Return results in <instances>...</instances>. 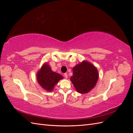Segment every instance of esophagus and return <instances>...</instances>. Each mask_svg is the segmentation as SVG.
<instances>
[{"label":"esophagus","mask_w":133,"mask_h":133,"mask_svg":"<svg viewBox=\"0 0 133 133\" xmlns=\"http://www.w3.org/2000/svg\"><path fill=\"white\" fill-rule=\"evenodd\" d=\"M64 76H65V78H68V74H67V73H64Z\"/></svg>","instance_id":"esophagus-1"}]
</instances>
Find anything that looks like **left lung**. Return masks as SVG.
Masks as SVG:
<instances>
[{
	"label": "left lung",
	"instance_id": "1",
	"mask_svg": "<svg viewBox=\"0 0 133 133\" xmlns=\"http://www.w3.org/2000/svg\"><path fill=\"white\" fill-rule=\"evenodd\" d=\"M70 80L76 90L85 94L93 89L98 82L99 75L96 68L90 63L83 61L73 68Z\"/></svg>",
	"mask_w": 133,
	"mask_h": 133
}]
</instances>
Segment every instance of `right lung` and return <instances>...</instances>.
I'll list each match as a JSON object with an SVG mask.
<instances>
[{"label": "right lung", "mask_w": 133, "mask_h": 133, "mask_svg": "<svg viewBox=\"0 0 133 133\" xmlns=\"http://www.w3.org/2000/svg\"><path fill=\"white\" fill-rule=\"evenodd\" d=\"M37 78L39 85L44 89L51 91L59 80L63 78V76L52 71L49 64L46 63L38 71Z\"/></svg>", "instance_id": "add662e5"}]
</instances>
